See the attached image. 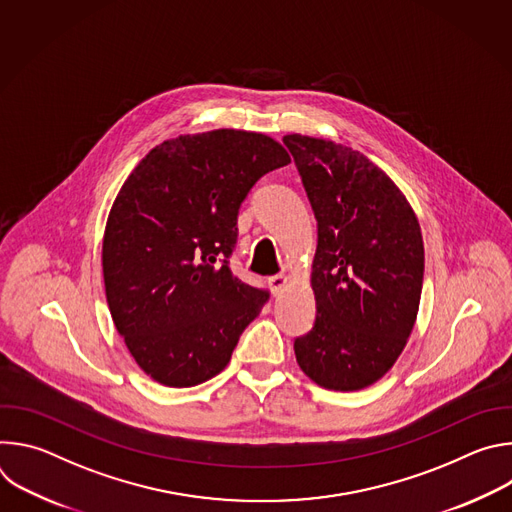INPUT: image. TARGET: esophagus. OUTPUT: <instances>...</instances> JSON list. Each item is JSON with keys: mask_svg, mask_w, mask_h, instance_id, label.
<instances>
[{"mask_svg": "<svg viewBox=\"0 0 512 512\" xmlns=\"http://www.w3.org/2000/svg\"><path fill=\"white\" fill-rule=\"evenodd\" d=\"M267 283H269V287H271L273 294H279V291H281V289L285 287V283H287V275H283V273L271 275V277L267 279Z\"/></svg>", "mask_w": 512, "mask_h": 512, "instance_id": "34e87169", "label": "esophagus"}]
</instances>
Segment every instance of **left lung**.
I'll return each mask as SVG.
<instances>
[{
  "instance_id": "1",
  "label": "left lung",
  "mask_w": 512,
  "mask_h": 512,
  "mask_svg": "<svg viewBox=\"0 0 512 512\" xmlns=\"http://www.w3.org/2000/svg\"><path fill=\"white\" fill-rule=\"evenodd\" d=\"M318 221L312 263L316 322L294 342L320 387L377 383L403 352L423 285L417 216L395 182L342 143L285 135Z\"/></svg>"
}]
</instances>
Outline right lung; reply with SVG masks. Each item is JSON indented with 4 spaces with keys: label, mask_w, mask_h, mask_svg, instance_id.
Segmentation results:
<instances>
[{
    "label": "right lung",
    "mask_w": 512,
    "mask_h": 512,
    "mask_svg": "<svg viewBox=\"0 0 512 512\" xmlns=\"http://www.w3.org/2000/svg\"><path fill=\"white\" fill-rule=\"evenodd\" d=\"M289 164L253 131L168 139L121 186L103 237L105 294L139 369L166 387L221 373L269 291L233 275L237 216L255 182Z\"/></svg>",
    "instance_id": "obj_1"
}]
</instances>
